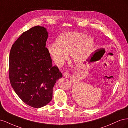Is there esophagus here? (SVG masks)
Segmentation results:
<instances>
[{
  "label": "esophagus",
  "instance_id": "esophagus-1",
  "mask_svg": "<svg viewBox=\"0 0 128 128\" xmlns=\"http://www.w3.org/2000/svg\"><path fill=\"white\" fill-rule=\"evenodd\" d=\"M64 77H66V78H69V77H70V74H69L68 72H64Z\"/></svg>",
  "mask_w": 128,
  "mask_h": 128
}]
</instances>
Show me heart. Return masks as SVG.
Returning <instances> with one entry per match:
<instances>
[{
    "label": "heart",
    "mask_w": 128,
    "mask_h": 128,
    "mask_svg": "<svg viewBox=\"0 0 128 128\" xmlns=\"http://www.w3.org/2000/svg\"><path fill=\"white\" fill-rule=\"evenodd\" d=\"M56 42L58 44H50L48 50L53 62L59 67L67 60L68 54L75 64H83L91 56L94 46L91 37L76 32L63 34L58 38Z\"/></svg>",
    "instance_id": "obj_1"
}]
</instances>
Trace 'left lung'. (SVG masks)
I'll list each match as a JSON object with an SVG mask.
<instances>
[{"label": "left lung", "instance_id": "1", "mask_svg": "<svg viewBox=\"0 0 128 128\" xmlns=\"http://www.w3.org/2000/svg\"><path fill=\"white\" fill-rule=\"evenodd\" d=\"M94 56H93V57H94ZM92 58H91V60H90V61H92Z\"/></svg>", "mask_w": 128, "mask_h": 128}]
</instances>
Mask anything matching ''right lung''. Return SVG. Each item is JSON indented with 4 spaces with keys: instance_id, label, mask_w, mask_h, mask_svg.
<instances>
[{
    "instance_id": "obj_1",
    "label": "right lung",
    "mask_w": 128,
    "mask_h": 128,
    "mask_svg": "<svg viewBox=\"0 0 128 128\" xmlns=\"http://www.w3.org/2000/svg\"><path fill=\"white\" fill-rule=\"evenodd\" d=\"M48 38L44 26H34L19 37L10 53L11 86L23 102L34 108L51 101L54 86L62 77L56 66H52L45 47Z\"/></svg>"
}]
</instances>
